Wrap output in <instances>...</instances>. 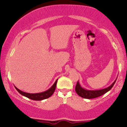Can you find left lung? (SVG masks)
<instances>
[{"instance_id":"obj_1","label":"left lung","mask_w":127,"mask_h":127,"mask_svg":"<svg viewBox=\"0 0 127 127\" xmlns=\"http://www.w3.org/2000/svg\"><path fill=\"white\" fill-rule=\"evenodd\" d=\"M116 79L113 82V84L111 85H110L107 88H106L104 89H102V90H85V89L81 87V85L79 84V82H77L76 85L75 87V91L76 92L77 94H78L80 97H82L84 98H87V99H91V98H97V97H100L103 94H104L105 93L110 91L111 90V88L113 87V86L114 85L115 82H116Z\"/></svg>"}]
</instances>
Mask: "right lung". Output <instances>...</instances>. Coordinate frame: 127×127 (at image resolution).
Instances as JSON below:
<instances>
[{
	"mask_svg": "<svg viewBox=\"0 0 127 127\" xmlns=\"http://www.w3.org/2000/svg\"><path fill=\"white\" fill-rule=\"evenodd\" d=\"M57 79L56 80L54 84H53V85L51 87L49 90H46L44 92H42V93H35V94H30V93H25V92H23L20 90L19 89H18L17 87H15V88H16V90L18 91V92L20 94H21V95L25 96V97H27V98L31 99V100H44V99L48 98L49 97H50L53 93H54L55 88H56V85H57Z\"/></svg>",
	"mask_w": 127,
	"mask_h": 127,
	"instance_id": "right-lung-1",
	"label": "right lung"
}]
</instances>
